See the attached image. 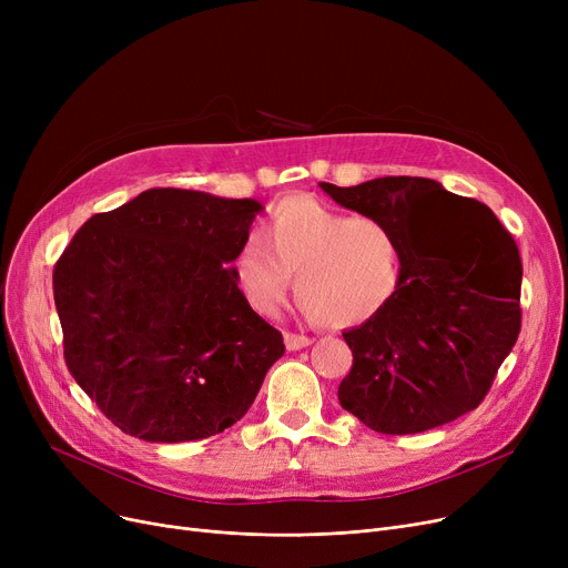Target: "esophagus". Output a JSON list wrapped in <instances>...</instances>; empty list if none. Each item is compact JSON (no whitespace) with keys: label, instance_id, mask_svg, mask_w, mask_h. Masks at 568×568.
I'll use <instances>...</instances> for the list:
<instances>
[{"label":"esophagus","instance_id":"34e87169","mask_svg":"<svg viewBox=\"0 0 568 568\" xmlns=\"http://www.w3.org/2000/svg\"><path fill=\"white\" fill-rule=\"evenodd\" d=\"M311 343H313V338H311V336H304V334H292V332H287V334H285V347H287L290 352L304 349V347H308Z\"/></svg>","mask_w":568,"mask_h":568}]
</instances>
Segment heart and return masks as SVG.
I'll list each match as a JSON object with an SVG mask.
<instances>
[{"instance_id": "obj_1", "label": "heart", "mask_w": 568, "mask_h": 568, "mask_svg": "<svg viewBox=\"0 0 568 568\" xmlns=\"http://www.w3.org/2000/svg\"><path fill=\"white\" fill-rule=\"evenodd\" d=\"M257 234L232 257V276L246 306L272 317L296 276L304 311L326 326H354L394 300L403 274L396 230L375 216H352L311 195L272 204Z\"/></svg>"}]
</instances>
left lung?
<instances>
[{"label": "left lung", "instance_id": "8db88e82", "mask_svg": "<svg viewBox=\"0 0 568 568\" xmlns=\"http://www.w3.org/2000/svg\"><path fill=\"white\" fill-rule=\"evenodd\" d=\"M341 206L389 223L403 248L394 300L345 332L343 409L384 435L449 424L481 405L520 334L523 262L481 202L426 176L320 184Z\"/></svg>", "mask_w": 568, "mask_h": 568}]
</instances>
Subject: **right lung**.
<instances>
[{
  "instance_id": "right-lung-1",
  "label": "right lung",
  "mask_w": 568,
  "mask_h": 568,
  "mask_svg": "<svg viewBox=\"0 0 568 568\" xmlns=\"http://www.w3.org/2000/svg\"><path fill=\"white\" fill-rule=\"evenodd\" d=\"M260 209L248 197L149 189L89 219L57 260L67 366L119 430L204 439L253 405L285 352L230 266Z\"/></svg>"
}]
</instances>
